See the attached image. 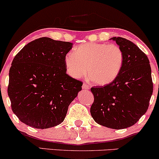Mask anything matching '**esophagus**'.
Wrapping results in <instances>:
<instances>
[{"instance_id":"1","label":"esophagus","mask_w":159,"mask_h":159,"mask_svg":"<svg viewBox=\"0 0 159 159\" xmlns=\"http://www.w3.org/2000/svg\"><path fill=\"white\" fill-rule=\"evenodd\" d=\"M82 87H83L84 90H89L90 89V86L88 84H83V86H82Z\"/></svg>"}]
</instances>
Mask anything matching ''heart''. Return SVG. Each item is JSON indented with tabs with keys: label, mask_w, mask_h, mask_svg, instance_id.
<instances>
[{
	"label": "heart",
	"mask_w": 159,
	"mask_h": 159,
	"mask_svg": "<svg viewBox=\"0 0 159 159\" xmlns=\"http://www.w3.org/2000/svg\"><path fill=\"white\" fill-rule=\"evenodd\" d=\"M124 53L119 45L87 43L68 53L64 63L67 72L75 78L87 73L89 79L98 86L108 85L117 78L124 64Z\"/></svg>",
	"instance_id": "b5f03b06"
}]
</instances>
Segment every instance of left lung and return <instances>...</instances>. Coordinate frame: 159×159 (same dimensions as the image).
Masks as SVG:
<instances>
[{
  "label": "left lung",
  "instance_id": "left-lung-1",
  "mask_svg": "<svg viewBox=\"0 0 159 159\" xmlns=\"http://www.w3.org/2000/svg\"><path fill=\"white\" fill-rule=\"evenodd\" d=\"M124 53L121 72L114 82L91 87L90 114L95 122L114 129L135 124L147 112L153 91L151 67L145 53L125 38L113 37Z\"/></svg>",
  "mask_w": 159,
  "mask_h": 159
}]
</instances>
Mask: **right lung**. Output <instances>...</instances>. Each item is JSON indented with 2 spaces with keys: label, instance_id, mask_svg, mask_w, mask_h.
Segmentation results:
<instances>
[{
  "label": "right lung",
  "instance_id": "1",
  "mask_svg": "<svg viewBox=\"0 0 159 159\" xmlns=\"http://www.w3.org/2000/svg\"><path fill=\"white\" fill-rule=\"evenodd\" d=\"M69 42L42 37L25 45L14 57L7 92L17 117L36 129L61 124L83 82L66 74Z\"/></svg>",
  "mask_w": 159,
  "mask_h": 159
}]
</instances>
